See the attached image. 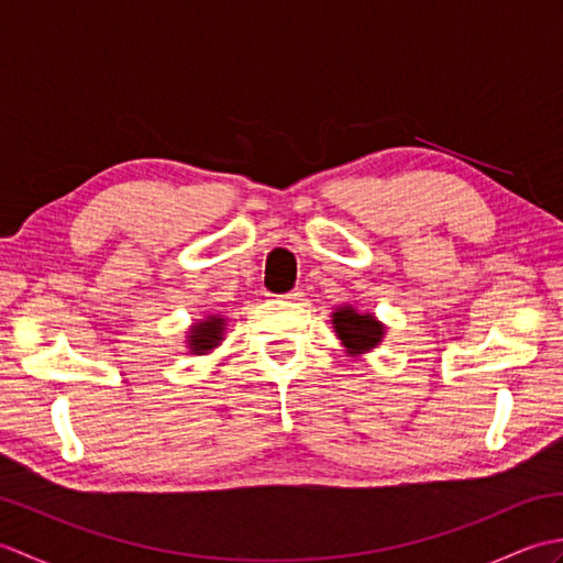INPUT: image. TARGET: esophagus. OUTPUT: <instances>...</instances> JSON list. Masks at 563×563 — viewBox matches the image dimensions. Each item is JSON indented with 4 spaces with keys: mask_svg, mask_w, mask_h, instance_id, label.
<instances>
[{
    "mask_svg": "<svg viewBox=\"0 0 563 563\" xmlns=\"http://www.w3.org/2000/svg\"><path fill=\"white\" fill-rule=\"evenodd\" d=\"M302 297H305V292H302L300 288H295V290H290V292H285L283 300H285V302H300Z\"/></svg>",
    "mask_w": 563,
    "mask_h": 563,
    "instance_id": "1",
    "label": "esophagus"
}]
</instances>
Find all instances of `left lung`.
<instances>
[{
    "instance_id": "1",
    "label": "left lung",
    "mask_w": 563,
    "mask_h": 563,
    "mask_svg": "<svg viewBox=\"0 0 563 563\" xmlns=\"http://www.w3.org/2000/svg\"><path fill=\"white\" fill-rule=\"evenodd\" d=\"M331 324L336 329L343 349L349 355H363L373 351L385 339V324L369 312H357L355 307L343 305L331 314Z\"/></svg>"
}]
</instances>
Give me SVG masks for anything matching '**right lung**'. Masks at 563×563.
<instances>
[{
	"label": "right lung",
	"instance_id": "right-lung-1",
	"mask_svg": "<svg viewBox=\"0 0 563 563\" xmlns=\"http://www.w3.org/2000/svg\"><path fill=\"white\" fill-rule=\"evenodd\" d=\"M224 333V319L218 314H210L200 319L198 324L188 329V349L196 355H206L212 349H218Z\"/></svg>",
	"mask_w": 563,
	"mask_h": 563
}]
</instances>
